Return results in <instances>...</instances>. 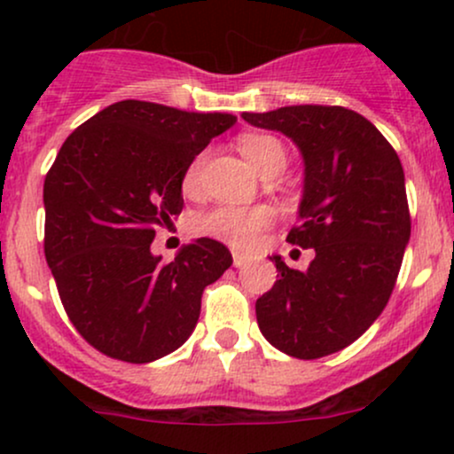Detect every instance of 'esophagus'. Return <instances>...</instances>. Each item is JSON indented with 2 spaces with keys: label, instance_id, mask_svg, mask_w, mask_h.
<instances>
[{
  "label": "esophagus",
  "instance_id": "obj_1",
  "mask_svg": "<svg viewBox=\"0 0 454 454\" xmlns=\"http://www.w3.org/2000/svg\"><path fill=\"white\" fill-rule=\"evenodd\" d=\"M232 262H234V267H243V264L247 262V256L241 252H232Z\"/></svg>",
  "mask_w": 454,
  "mask_h": 454
}]
</instances>
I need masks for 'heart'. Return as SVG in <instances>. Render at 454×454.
<instances>
[{
    "mask_svg": "<svg viewBox=\"0 0 454 454\" xmlns=\"http://www.w3.org/2000/svg\"><path fill=\"white\" fill-rule=\"evenodd\" d=\"M237 147L245 155V160L258 170L260 175L279 173L286 166V149L281 140L269 134H243L237 140ZM202 158H194L181 176V190L192 196L200 185ZM273 222V211L269 207H234L220 205L211 211L200 213L194 220V231L202 237H211L215 241L228 243L231 247L249 249L258 241V234Z\"/></svg>",
    "mask_w": 454,
    "mask_h": 454,
    "instance_id": "heart-1",
    "label": "heart"
}]
</instances>
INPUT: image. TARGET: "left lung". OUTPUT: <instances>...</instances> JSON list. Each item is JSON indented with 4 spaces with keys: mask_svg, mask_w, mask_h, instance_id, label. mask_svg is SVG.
Segmentation results:
<instances>
[{
    "mask_svg": "<svg viewBox=\"0 0 454 454\" xmlns=\"http://www.w3.org/2000/svg\"><path fill=\"white\" fill-rule=\"evenodd\" d=\"M243 119L286 134L303 153L301 223L288 243L316 252L307 270L270 258L279 279L256 301L260 331L294 358L340 352L382 314L410 241L397 151L372 121L343 106L301 104Z\"/></svg>",
    "mask_w": 454,
    "mask_h": 454,
    "instance_id": "1",
    "label": "left lung"
}]
</instances>
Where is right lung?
<instances>
[{
  "mask_svg": "<svg viewBox=\"0 0 454 454\" xmlns=\"http://www.w3.org/2000/svg\"><path fill=\"white\" fill-rule=\"evenodd\" d=\"M234 121L123 100L61 145L44 179V256L70 322L106 356L140 364L184 346L202 293L232 264L226 245L207 237L173 262L151 243L184 209L190 161Z\"/></svg>",
  "mask_w": 454,
  "mask_h": 454,
  "instance_id": "1",
  "label": "right lung"
}]
</instances>
